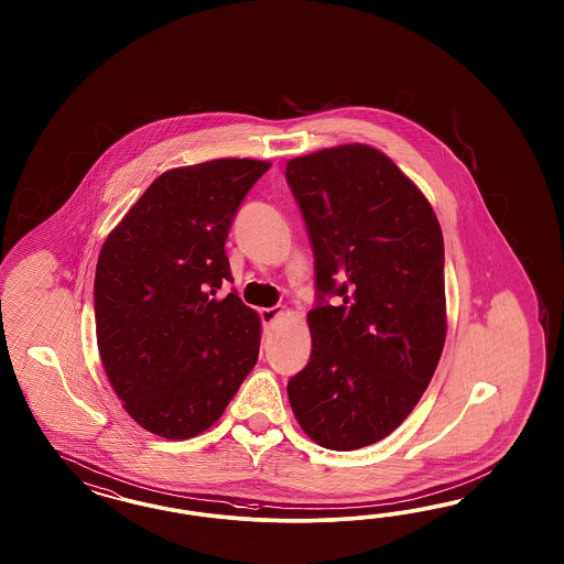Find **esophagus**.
Segmentation results:
<instances>
[{
  "label": "esophagus",
  "instance_id": "34e87169",
  "mask_svg": "<svg viewBox=\"0 0 564 564\" xmlns=\"http://www.w3.org/2000/svg\"><path fill=\"white\" fill-rule=\"evenodd\" d=\"M281 314H283L281 307H264V310H260V318H262V323L267 326L273 325Z\"/></svg>",
  "mask_w": 564,
  "mask_h": 564
}]
</instances>
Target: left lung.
Instances as JSON below:
<instances>
[{
	"instance_id": "left-lung-1",
	"label": "left lung",
	"mask_w": 564,
	"mask_h": 564,
	"mask_svg": "<svg viewBox=\"0 0 564 564\" xmlns=\"http://www.w3.org/2000/svg\"><path fill=\"white\" fill-rule=\"evenodd\" d=\"M321 302L312 356L288 384L307 436L330 451L387 438L427 389L446 339L444 241L424 192L370 144L288 161ZM333 292L337 307L324 302Z\"/></svg>"
}]
</instances>
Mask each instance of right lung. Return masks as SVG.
I'll return each instance as SVG.
<instances>
[{
  "label": "right lung",
  "instance_id": "obj_1",
  "mask_svg": "<svg viewBox=\"0 0 564 564\" xmlns=\"http://www.w3.org/2000/svg\"><path fill=\"white\" fill-rule=\"evenodd\" d=\"M271 167L213 159L161 173L102 243L95 323L105 375L137 422L167 441L213 426L257 366L262 325L236 293L229 225Z\"/></svg>",
  "mask_w": 564,
  "mask_h": 564
}]
</instances>
